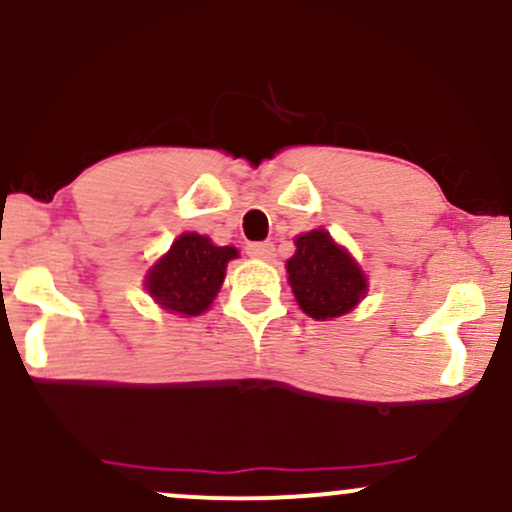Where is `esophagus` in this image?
Wrapping results in <instances>:
<instances>
[{
    "label": "esophagus",
    "instance_id": "1",
    "mask_svg": "<svg viewBox=\"0 0 512 512\" xmlns=\"http://www.w3.org/2000/svg\"><path fill=\"white\" fill-rule=\"evenodd\" d=\"M250 257H255V260H272L274 257V245L272 243H250L248 248H245Z\"/></svg>",
    "mask_w": 512,
    "mask_h": 512
}]
</instances>
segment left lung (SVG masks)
I'll return each mask as SVG.
<instances>
[{
	"mask_svg": "<svg viewBox=\"0 0 512 512\" xmlns=\"http://www.w3.org/2000/svg\"><path fill=\"white\" fill-rule=\"evenodd\" d=\"M298 305L313 320H332L354 310L368 281L358 262L322 228L296 238V255L286 262Z\"/></svg>",
	"mask_w": 512,
	"mask_h": 512,
	"instance_id": "obj_1",
	"label": "left lung"
}]
</instances>
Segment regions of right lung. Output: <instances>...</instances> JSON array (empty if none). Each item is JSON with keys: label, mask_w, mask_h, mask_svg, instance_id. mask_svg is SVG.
Wrapping results in <instances>:
<instances>
[{"label": "right lung", "mask_w": 512, "mask_h": 512, "mask_svg": "<svg viewBox=\"0 0 512 512\" xmlns=\"http://www.w3.org/2000/svg\"><path fill=\"white\" fill-rule=\"evenodd\" d=\"M238 257L231 245H214L199 233H182L146 274V291L168 313L195 317L219 293L226 264Z\"/></svg>", "instance_id": "right-lung-1"}]
</instances>
